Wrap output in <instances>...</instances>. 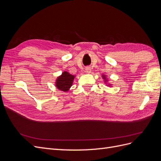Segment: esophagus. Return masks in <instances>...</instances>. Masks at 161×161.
<instances>
[{"mask_svg":"<svg viewBox=\"0 0 161 161\" xmlns=\"http://www.w3.org/2000/svg\"><path fill=\"white\" fill-rule=\"evenodd\" d=\"M91 71V69L90 67L88 66V67H86V68H85V72H86V73H90Z\"/></svg>","mask_w":161,"mask_h":161,"instance_id":"1","label":"esophagus"}]
</instances>
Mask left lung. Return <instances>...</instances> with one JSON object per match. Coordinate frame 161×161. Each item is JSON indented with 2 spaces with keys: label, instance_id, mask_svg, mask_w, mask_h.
<instances>
[{
  "label": "left lung",
  "instance_id": "left-lung-1",
  "mask_svg": "<svg viewBox=\"0 0 161 161\" xmlns=\"http://www.w3.org/2000/svg\"><path fill=\"white\" fill-rule=\"evenodd\" d=\"M102 76H103V78L105 79V82H106V81H107V79L105 78V75H103Z\"/></svg>",
  "mask_w": 161,
  "mask_h": 161
}]
</instances>
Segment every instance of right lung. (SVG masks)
I'll list each match as a JSON object with an SVG mask.
<instances>
[{
    "instance_id": "add662e5",
    "label": "right lung",
    "mask_w": 161,
    "mask_h": 161,
    "mask_svg": "<svg viewBox=\"0 0 161 161\" xmlns=\"http://www.w3.org/2000/svg\"><path fill=\"white\" fill-rule=\"evenodd\" d=\"M74 75H70L66 71H64L62 73V75L58 77L56 82V86L57 88L63 91H69L71 87L73 80L75 79Z\"/></svg>"
}]
</instances>
